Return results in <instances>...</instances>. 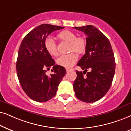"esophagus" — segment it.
<instances>
[{"label": "esophagus", "instance_id": "obj_1", "mask_svg": "<svg viewBox=\"0 0 131 131\" xmlns=\"http://www.w3.org/2000/svg\"><path fill=\"white\" fill-rule=\"evenodd\" d=\"M72 70H73V69H71V68H66V71H67V72H69V71H72Z\"/></svg>", "mask_w": 131, "mask_h": 131}]
</instances>
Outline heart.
Instances as JSON below:
<instances>
[{"mask_svg": "<svg viewBox=\"0 0 131 131\" xmlns=\"http://www.w3.org/2000/svg\"><path fill=\"white\" fill-rule=\"evenodd\" d=\"M57 38L62 41L70 43L69 51H74L77 54H82L86 49V40L83 36H77L76 34L72 31L65 30L57 35ZM44 45L45 50L51 56L57 54V47L55 41L51 38L45 39ZM77 60L75 54L71 53L68 54L62 55L57 59V63L61 67L65 68L72 67Z\"/></svg>", "mask_w": 131, "mask_h": 131, "instance_id": "b5f03b06", "label": "heart"}]
</instances>
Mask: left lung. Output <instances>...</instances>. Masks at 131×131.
Here are the masks:
<instances>
[{"mask_svg": "<svg viewBox=\"0 0 131 131\" xmlns=\"http://www.w3.org/2000/svg\"><path fill=\"white\" fill-rule=\"evenodd\" d=\"M73 28L87 35L86 53L77 63L84 71H76L74 90L78 99L91 103L102 98L110 88L116 68L114 53L108 39L95 26Z\"/></svg>", "mask_w": 131, "mask_h": 131, "instance_id": "8db88e82", "label": "left lung"}]
</instances>
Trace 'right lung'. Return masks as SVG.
<instances>
[{"instance_id":"obj_1","label":"right lung","mask_w":131,"mask_h":131,"mask_svg":"<svg viewBox=\"0 0 131 131\" xmlns=\"http://www.w3.org/2000/svg\"><path fill=\"white\" fill-rule=\"evenodd\" d=\"M63 28L41 24L26 35L19 48L16 63L19 82L26 95L36 102H46L53 98L67 73L64 67L55 64L44 45L48 35ZM51 67L53 74L47 76L45 72Z\"/></svg>"}]
</instances>
